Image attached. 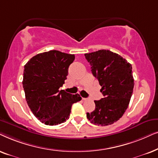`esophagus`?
<instances>
[{
	"label": "esophagus",
	"mask_w": 158,
	"mask_h": 158,
	"mask_svg": "<svg viewBox=\"0 0 158 158\" xmlns=\"http://www.w3.org/2000/svg\"><path fill=\"white\" fill-rule=\"evenodd\" d=\"M82 100H84V101H86V100H87L88 99L87 98H82Z\"/></svg>",
	"instance_id": "obj_1"
}]
</instances>
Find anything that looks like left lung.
<instances>
[{
    "mask_svg": "<svg viewBox=\"0 0 158 158\" xmlns=\"http://www.w3.org/2000/svg\"><path fill=\"white\" fill-rule=\"evenodd\" d=\"M91 71L102 87L104 98L94 100L95 109L87 113L88 120L95 125L108 126L119 120L127 110L134 89L131 65L118 54L100 50L85 54Z\"/></svg>",
    "mask_w": 158,
    "mask_h": 158,
    "instance_id": "8db88e82",
    "label": "left lung"
}]
</instances>
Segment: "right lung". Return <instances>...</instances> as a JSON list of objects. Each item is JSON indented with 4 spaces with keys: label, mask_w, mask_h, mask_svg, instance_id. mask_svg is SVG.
<instances>
[{
    "label": "right lung",
    "mask_w": 158,
    "mask_h": 158,
    "mask_svg": "<svg viewBox=\"0 0 158 158\" xmlns=\"http://www.w3.org/2000/svg\"><path fill=\"white\" fill-rule=\"evenodd\" d=\"M75 56L58 50L42 52L24 66L23 88L27 104L45 125L56 126L69 119L71 106L81 98L59 88L64 84Z\"/></svg>",
    "instance_id": "1"
}]
</instances>
